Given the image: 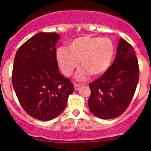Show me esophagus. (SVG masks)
Returning <instances> with one entry per match:
<instances>
[{"instance_id": "34e87169", "label": "esophagus", "mask_w": 151, "mask_h": 151, "mask_svg": "<svg viewBox=\"0 0 151 151\" xmlns=\"http://www.w3.org/2000/svg\"><path fill=\"white\" fill-rule=\"evenodd\" d=\"M80 88H81V85L74 84V90H75V91H78Z\"/></svg>"}]
</instances>
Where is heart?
<instances>
[{"mask_svg": "<svg viewBox=\"0 0 151 151\" xmlns=\"http://www.w3.org/2000/svg\"><path fill=\"white\" fill-rule=\"evenodd\" d=\"M115 55V46L111 39L99 36H83L68 43V49L59 47L56 59L66 76H70L79 66L83 68L77 72L76 79L85 80L90 74L99 77L110 67Z\"/></svg>", "mask_w": 151, "mask_h": 151, "instance_id": "heart-1", "label": "heart"}]
</instances>
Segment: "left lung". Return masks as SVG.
Masks as SVG:
<instances>
[{
	"label": "left lung",
	"instance_id": "obj_1",
	"mask_svg": "<svg viewBox=\"0 0 151 151\" xmlns=\"http://www.w3.org/2000/svg\"><path fill=\"white\" fill-rule=\"evenodd\" d=\"M139 75L138 60L133 47L120 39L112 66L89 85L91 112L101 119H112L123 114L133 99Z\"/></svg>",
	"mask_w": 151,
	"mask_h": 151
}]
</instances>
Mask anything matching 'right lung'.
Here are the masks:
<instances>
[{
    "instance_id": "right-lung-1",
    "label": "right lung",
    "mask_w": 151,
    "mask_h": 151,
    "mask_svg": "<svg viewBox=\"0 0 151 151\" xmlns=\"http://www.w3.org/2000/svg\"><path fill=\"white\" fill-rule=\"evenodd\" d=\"M56 33L32 36L16 53L12 85L24 110L33 118L50 121L63 112L73 83L60 73L56 59Z\"/></svg>"
}]
</instances>
